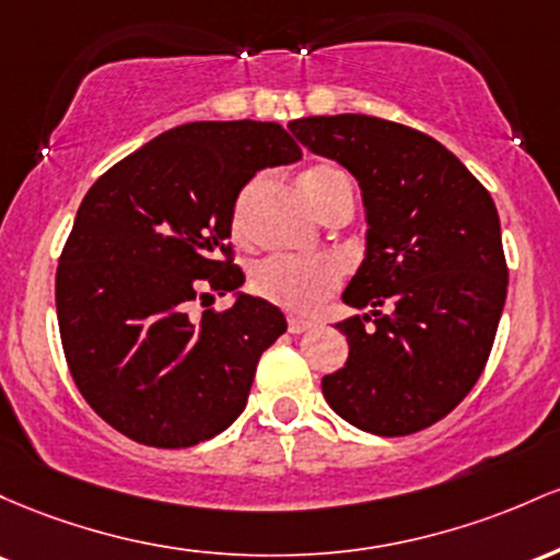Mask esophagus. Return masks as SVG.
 <instances>
[{"mask_svg":"<svg viewBox=\"0 0 560 560\" xmlns=\"http://www.w3.org/2000/svg\"><path fill=\"white\" fill-rule=\"evenodd\" d=\"M288 330L291 332H306L312 330V323L304 317H288Z\"/></svg>","mask_w":560,"mask_h":560,"instance_id":"34e87169","label":"esophagus"}]
</instances>
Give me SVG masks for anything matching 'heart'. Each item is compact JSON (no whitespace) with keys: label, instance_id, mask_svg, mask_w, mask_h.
I'll return each instance as SVG.
<instances>
[{"label":"heart","instance_id":"1","mask_svg":"<svg viewBox=\"0 0 560 560\" xmlns=\"http://www.w3.org/2000/svg\"><path fill=\"white\" fill-rule=\"evenodd\" d=\"M301 190L312 209L323 217V211L338 196L351 192L347 174L332 163H314L301 174ZM254 187L246 190L235 206V232L243 235L248 228V206ZM341 282V272L328 259H299V256H272L261 261L250 275V288L256 296L269 304L282 306L288 312H312L323 299H328Z\"/></svg>","mask_w":560,"mask_h":560}]
</instances>
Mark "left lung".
Returning <instances> with one entry per match:
<instances>
[{
  "instance_id": "obj_1",
  "label": "left lung",
  "mask_w": 560,
  "mask_h": 560,
  "mask_svg": "<svg viewBox=\"0 0 560 560\" xmlns=\"http://www.w3.org/2000/svg\"><path fill=\"white\" fill-rule=\"evenodd\" d=\"M291 131L360 182L368 248L336 328L349 360L323 394L347 423L407 436L450 416L479 381L508 293L494 200L442 142L360 113Z\"/></svg>"
}]
</instances>
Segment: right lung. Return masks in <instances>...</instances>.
Here are the masks:
<instances>
[{"instance_id":"obj_1","label":"right lung","mask_w":560,"mask_h":560,"mask_svg":"<svg viewBox=\"0 0 560 560\" xmlns=\"http://www.w3.org/2000/svg\"><path fill=\"white\" fill-rule=\"evenodd\" d=\"M301 159L272 121H192L118 161L90 187L60 254L55 304L68 370L105 423L179 450L246 410L264 349L285 332L278 306L237 288L232 213L267 166ZM236 291L224 313L196 300Z\"/></svg>"}]
</instances>
